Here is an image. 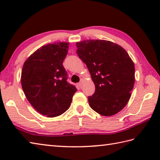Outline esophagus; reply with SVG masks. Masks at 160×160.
Instances as JSON below:
<instances>
[{"label":"esophagus","instance_id":"34e87169","mask_svg":"<svg viewBox=\"0 0 160 160\" xmlns=\"http://www.w3.org/2000/svg\"><path fill=\"white\" fill-rule=\"evenodd\" d=\"M82 82H83V80H82V79H81V80H80V82L78 83V85H79V87H82Z\"/></svg>","mask_w":160,"mask_h":160}]
</instances>
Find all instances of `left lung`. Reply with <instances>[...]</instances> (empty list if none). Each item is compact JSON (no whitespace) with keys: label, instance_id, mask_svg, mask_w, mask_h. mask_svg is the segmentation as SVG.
Masks as SVG:
<instances>
[{"label":"left lung","instance_id":"obj_1","mask_svg":"<svg viewBox=\"0 0 160 160\" xmlns=\"http://www.w3.org/2000/svg\"><path fill=\"white\" fill-rule=\"evenodd\" d=\"M76 46L95 85L94 93L88 97L90 107L105 116L118 113L129 101L135 82L134 63L128 53L106 40H85Z\"/></svg>","mask_w":160,"mask_h":160}]
</instances>
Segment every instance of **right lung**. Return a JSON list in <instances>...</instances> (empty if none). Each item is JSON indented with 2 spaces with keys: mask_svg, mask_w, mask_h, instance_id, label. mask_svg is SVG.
Instances as JSON below:
<instances>
[{
  "mask_svg": "<svg viewBox=\"0 0 160 160\" xmlns=\"http://www.w3.org/2000/svg\"><path fill=\"white\" fill-rule=\"evenodd\" d=\"M68 44L57 42L43 46L27 59L22 70V88L27 99L47 117H56L67 111L77 92L75 86L67 81L63 66Z\"/></svg>",
  "mask_w": 160,
  "mask_h": 160,
  "instance_id": "add662e5",
  "label": "right lung"
}]
</instances>
